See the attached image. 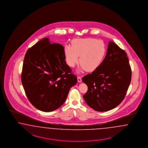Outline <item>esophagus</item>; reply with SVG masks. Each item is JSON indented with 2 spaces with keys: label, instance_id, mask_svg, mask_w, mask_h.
<instances>
[{
  "label": "esophagus",
  "instance_id": "esophagus-1",
  "mask_svg": "<svg viewBox=\"0 0 148 148\" xmlns=\"http://www.w3.org/2000/svg\"><path fill=\"white\" fill-rule=\"evenodd\" d=\"M82 77H77V82H78L79 83H81V82H82Z\"/></svg>",
  "mask_w": 148,
  "mask_h": 148
}]
</instances>
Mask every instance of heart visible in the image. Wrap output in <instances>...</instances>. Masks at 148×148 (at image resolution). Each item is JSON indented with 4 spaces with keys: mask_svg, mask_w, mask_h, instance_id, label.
<instances>
[{
    "mask_svg": "<svg viewBox=\"0 0 148 148\" xmlns=\"http://www.w3.org/2000/svg\"><path fill=\"white\" fill-rule=\"evenodd\" d=\"M64 55L67 64L74 67L79 62L81 69L95 71L102 64L106 55L104 42L92 38L77 39L73 41V46L66 45Z\"/></svg>",
    "mask_w": 148,
    "mask_h": 148,
    "instance_id": "b5f03b06",
    "label": "heart"
}]
</instances>
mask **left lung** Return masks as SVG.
<instances>
[{
    "label": "left lung",
    "mask_w": 148,
    "mask_h": 148,
    "mask_svg": "<svg viewBox=\"0 0 148 148\" xmlns=\"http://www.w3.org/2000/svg\"><path fill=\"white\" fill-rule=\"evenodd\" d=\"M131 75L127 54L114 42H109L102 64L82 79L88 87V91L83 96L84 100L96 111L112 110L124 99Z\"/></svg>",
    "instance_id": "left-lung-1"
}]
</instances>
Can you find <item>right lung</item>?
Segmentation results:
<instances>
[{"label":"right lung","instance_id":"obj_1","mask_svg":"<svg viewBox=\"0 0 148 148\" xmlns=\"http://www.w3.org/2000/svg\"><path fill=\"white\" fill-rule=\"evenodd\" d=\"M64 47L44 38L25 54L21 82L34 106L43 112L53 111L65 102L69 90L77 83L66 64Z\"/></svg>","mask_w":148,"mask_h":148}]
</instances>
